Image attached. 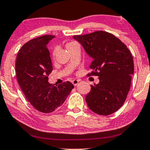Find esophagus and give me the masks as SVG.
I'll return each instance as SVG.
<instances>
[{"mask_svg":"<svg viewBox=\"0 0 150 150\" xmlns=\"http://www.w3.org/2000/svg\"><path fill=\"white\" fill-rule=\"evenodd\" d=\"M79 81H78V80H77V79H74L72 81V83L75 86H76L78 83H79Z\"/></svg>","mask_w":150,"mask_h":150,"instance_id":"34e87169","label":"esophagus"}]
</instances>
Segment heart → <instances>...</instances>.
<instances>
[{"label":"heart","instance_id":"1","mask_svg":"<svg viewBox=\"0 0 150 150\" xmlns=\"http://www.w3.org/2000/svg\"><path fill=\"white\" fill-rule=\"evenodd\" d=\"M75 44V42H69V43H68L67 44V47L68 46H71V45H73V44ZM55 55V52H53V56H54Z\"/></svg>","mask_w":150,"mask_h":150}]
</instances>
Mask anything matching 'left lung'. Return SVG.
I'll list each match as a JSON object with an SVG mask.
<instances>
[{"instance_id":"1","label":"left lung","mask_w":150,"mask_h":150,"mask_svg":"<svg viewBox=\"0 0 150 150\" xmlns=\"http://www.w3.org/2000/svg\"><path fill=\"white\" fill-rule=\"evenodd\" d=\"M92 59L88 76L99 77L100 82L91 86L86 100L93 112L107 116L124 104L131 83L134 64L127 46L113 34L97 31L89 34L73 35Z\"/></svg>"}]
</instances>
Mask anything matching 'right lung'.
I'll list each match as a JSON object with an SVG mask.
<instances>
[{
    "instance_id": "add662e5",
    "label": "right lung",
    "mask_w": 150,
    "mask_h": 150,
    "mask_svg": "<svg viewBox=\"0 0 150 150\" xmlns=\"http://www.w3.org/2000/svg\"><path fill=\"white\" fill-rule=\"evenodd\" d=\"M54 37L45 35L28 41L19 50L15 62L20 88L27 100L42 113L58 110L74 88L69 81L58 86L48 82L52 64L47 44Z\"/></svg>"
}]
</instances>
